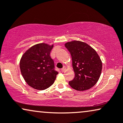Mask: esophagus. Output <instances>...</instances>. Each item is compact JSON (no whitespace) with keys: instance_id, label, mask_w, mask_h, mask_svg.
Wrapping results in <instances>:
<instances>
[{"instance_id":"1","label":"esophagus","mask_w":123,"mask_h":123,"mask_svg":"<svg viewBox=\"0 0 123 123\" xmlns=\"http://www.w3.org/2000/svg\"><path fill=\"white\" fill-rule=\"evenodd\" d=\"M65 69H66V67H64L63 68H62L61 71L62 72H64L65 71Z\"/></svg>"}]
</instances>
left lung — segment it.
I'll return each mask as SVG.
<instances>
[{
    "instance_id": "8db88e82",
    "label": "left lung",
    "mask_w": 123,
    "mask_h": 123,
    "mask_svg": "<svg viewBox=\"0 0 123 123\" xmlns=\"http://www.w3.org/2000/svg\"><path fill=\"white\" fill-rule=\"evenodd\" d=\"M65 46L71 55L75 73L74 79L69 82V85L78 91L90 89L101 74L102 63L98 54L89 44L81 41L67 42Z\"/></svg>"
}]
</instances>
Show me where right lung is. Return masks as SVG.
Instances as JSON below:
<instances>
[{
    "mask_svg": "<svg viewBox=\"0 0 123 123\" xmlns=\"http://www.w3.org/2000/svg\"><path fill=\"white\" fill-rule=\"evenodd\" d=\"M46 43H39L28 49L20 62L22 76L30 86L43 90L54 84L58 72L50 56L53 48Z\"/></svg>",
    "mask_w": 123,
    "mask_h": 123,
    "instance_id": "1",
    "label": "right lung"
}]
</instances>
